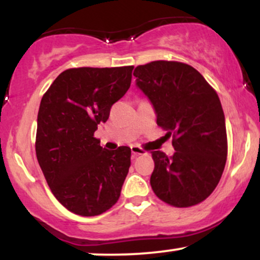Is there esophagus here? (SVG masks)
I'll list each match as a JSON object with an SVG mask.
<instances>
[{
    "instance_id": "1",
    "label": "esophagus",
    "mask_w": 260,
    "mask_h": 260,
    "mask_svg": "<svg viewBox=\"0 0 260 260\" xmlns=\"http://www.w3.org/2000/svg\"><path fill=\"white\" fill-rule=\"evenodd\" d=\"M131 151H132V155H133V156H138V155L147 154V153H145L144 150H143L142 148L137 147V145H132V147H131Z\"/></svg>"
}]
</instances>
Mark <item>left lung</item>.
Instances as JSON below:
<instances>
[{
  "mask_svg": "<svg viewBox=\"0 0 260 260\" xmlns=\"http://www.w3.org/2000/svg\"><path fill=\"white\" fill-rule=\"evenodd\" d=\"M133 76L154 107L157 126L174 137L171 157L153 151L154 193L177 208L198 204L215 189L228 157L225 116L216 91L181 62H150L136 67Z\"/></svg>",
  "mask_w": 260,
  "mask_h": 260,
  "instance_id": "8db88e82",
  "label": "left lung"
}]
</instances>
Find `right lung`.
<instances>
[{"instance_id": "add662e5", "label": "right lung", "mask_w": 260, "mask_h": 260, "mask_svg": "<svg viewBox=\"0 0 260 260\" xmlns=\"http://www.w3.org/2000/svg\"><path fill=\"white\" fill-rule=\"evenodd\" d=\"M133 66L72 68L41 99L35 150L50 189L66 209L95 216L121 196L131 148L109 150L94 137L100 122L129 89Z\"/></svg>"}]
</instances>
